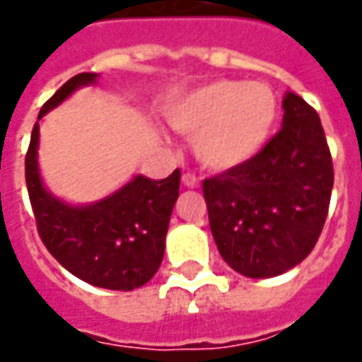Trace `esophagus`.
I'll return each mask as SVG.
<instances>
[{
  "mask_svg": "<svg viewBox=\"0 0 362 362\" xmlns=\"http://www.w3.org/2000/svg\"><path fill=\"white\" fill-rule=\"evenodd\" d=\"M183 185L189 187V189H199L201 187V179L195 173H185L183 175Z\"/></svg>",
  "mask_w": 362,
  "mask_h": 362,
  "instance_id": "esophagus-1",
  "label": "esophagus"
}]
</instances>
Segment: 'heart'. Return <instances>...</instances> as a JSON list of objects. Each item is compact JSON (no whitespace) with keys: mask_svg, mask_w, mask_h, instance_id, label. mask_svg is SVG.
<instances>
[{"mask_svg":"<svg viewBox=\"0 0 362 362\" xmlns=\"http://www.w3.org/2000/svg\"><path fill=\"white\" fill-rule=\"evenodd\" d=\"M278 98L260 82L214 81L197 86L167 108L169 124L195 136L197 157L213 169L250 161L278 124Z\"/></svg>","mask_w":362,"mask_h":362,"instance_id":"heart-1","label":"heart"}]
</instances>
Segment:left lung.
<instances>
[{
  "mask_svg": "<svg viewBox=\"0 0 362 362\" xmlns=\"http://www.w3.org/2000/svg\"><path fill=\"white\" fill-rule=\"evenodd\" d=\"M333 161L317 112L284 96L281 129L243 165L203 181L223 260L246 278H274L305 260L327 218Z\"/></svg>",
  "mask_w": 362,
  "mask_h": 362,
  "instance_id": "obj_1",
  "label": "left lung"
}]
</instances>
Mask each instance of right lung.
<instances>
[{"label": "right lung", "instance_id": "obj_1", "mask_svg": "<svg viewBox=\"0 0 362 362\" xmlns=\"http://www.w3.org/2000/svg\"><path fill=\"white\" fill-rule=\"evenodd\" d=\"M96 76L94 72H81L64 82L45 102L39 119L76 88L96 82ZM37 146L39 122L25 156V181L37 230L47 250L72 276L96 288L129 291L148 284L163 260L181 171L175 169L161 181L136 175L98 203L74 206L52 197L43 187Z\"/></svg>", "mask_w": 362, "mask_h": 362}]
</instances>
